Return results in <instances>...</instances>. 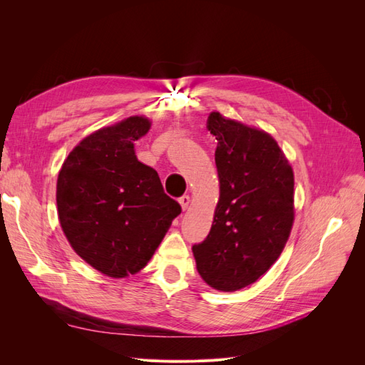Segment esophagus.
Masks as SVG:
<instances>
[{
  "mask_svg": "<svg viewBox=\"0 0 365 365\" xmlns=\"http://www.w3.org/2000/svg\"><path fill=\"white\" fill-rule=\"evenodd\" d=\"M180 204H181L182 210H187V207H189V204H190V196H189V195L181 196V197H180Z\"/></svg>",
  "mask_w": 365,
  "mask_h": 365,
  "instance_id": "esophagus-1",
  "label": "esophagus"
}]
</instances>
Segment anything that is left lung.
Returning <instances> with one entry per match:
<instances>
[{
  "label": "left lung",
  "instance_id": "left-lung-1",
  "mask_svg": "<svg viewBox=\"0 0 365 365\" xmlns=\"http://www.w3.org/2000/svg\"><path fill=\"white\" fill-rule=\"evenodd\" d=\"M219 201L212 230L192 247L196 269L224 292L245 288L279 259L294 224V172L264 130L212 113Z\"/></svg>",
  "mask_w": 365,
  "mask_h": 365
}]
</instances>
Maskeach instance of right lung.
<instances>
[{
    "label": "right lung",
    "instance_id": "obj_1",
    "mask_svg": "<svg viewBox=\"0 0 365 365\" xmlns=\"http://www.w3.org/2000/svg\"><path fill=\"white\" fill-rule=\"evenodd\" d=\"M146 117H129L83 138L58 176L59 222L91 267L121 279L146 267L181 205L164 193L155 169L137 160Z\"/></svg>",
    "mask_w": 365,
    "mask_h": 365
}]
</instances>
